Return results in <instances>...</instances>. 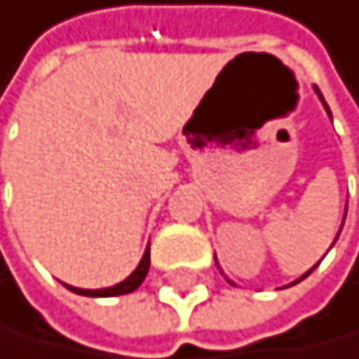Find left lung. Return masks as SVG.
<instances>
[{
	"mask_svg": "<svg viewBox=\"0 0 359 359\" xmlns=\"http://www.w3.org/2000/svg\"><path fill=\"white\" fill-rule=\"evenodd\" d=\"M316 93L320 95V91H318V89H316ZM320 100H323V95H320ZM323 105H325V100H323ZM325 109H327V105H325ZM327 114H330V109H327ZM314 268H316V266H314ZM314 268H311V270H314ZM311 270H309V273H311ZM309 273H305V275H302V277L298 279V282H302V279H305V277H307ZM298 282H293V284H298Z\"/></svg>",
	"mask_w": 359,
	"mask_h": 359,
	"instance_id": "left-lung-1",
	"label": "left lung"
}]
</instances>
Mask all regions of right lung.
Returning <instances> with one entry per match:
<instances>
[{
  "mask_svg": "<svg viewBox=\"0 0 359 359\" xmlns=\"http://www.w3.org/2000/svg\"><path fill=\"white\" fill-rule=\"evenodd\" d=\"M149 266H151V254L149 250L144 252V257L140 261V266H137L135 273L123 279L121 284L116 286H109V289H95V291H89V289H75V286H68L70 291H75V293H80V295H89V298H111V295H126V293H133L137 286H140L144 282V277H147L149 273Z\"/></svg>",
  "mask_w": 359,
  "mask_h": 359,
  "instance_id": "1",
  "label": "right lung"
}]
</instances>
